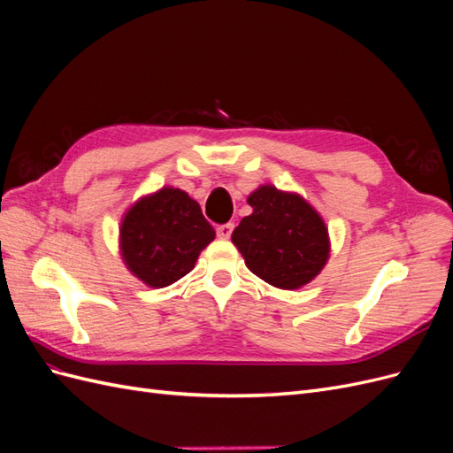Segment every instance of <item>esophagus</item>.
Returning a JSON list of instances; mask_svg holds the SVG:
<instances>
[{
	"label": "esophagus",
	"mask_w": 453,
	"mask_h": 453,
	"mask_svg": "<svg viewBox=\"0 0 453 453\" xmlns=\"http://www.w3.org/2000/svg\"><path fill=\"white\" fill-rule=\"evenodd\" d=\"M232 230H234V225H232V223L219 225V226H217V236L221 238V240H228L230 234H232Z\"/></svg>",
	"instance_id": "obj_1"
}]
</instances>
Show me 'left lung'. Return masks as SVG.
<instances>
[{
	"label": "left lung",
	"mask_w": 453,
	"mask_h": 453,
	"mask_svg": "<svg viewBox=\"0 0 453 453\" xmlns=\"http://www.w3.org/2000/svg\"><path fill=\"white\" fill-rule=\"evenodd\" d=\"M253 213L232 232L248 268L278 289H300L323 270L331 253L321 215L295 193L263 185L250 195Z\"/></svg>",
	"instance_id": "8db88e82"
}]
</instances>
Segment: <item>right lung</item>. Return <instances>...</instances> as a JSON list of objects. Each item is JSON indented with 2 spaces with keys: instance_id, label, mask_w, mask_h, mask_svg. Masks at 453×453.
Returning a JSON list of instances; mask_svg holds the SVG:
<instances>
[{
  "instance_id": "add662e5",
  "label": "right lung",
  "mask_w": 453,
  "mask_h": 453,
  "mask_svg": "<svg viewBox=\"0 0 453 453\" xmlns=\"http://www.w3.org/2000/svg\"><path fill=\"white\" fill-rule=\"evenodd\" d=\"M213 238L198 202L181 188L162 187L122 217L120 255L135 278L160 289L187 276Z\"/></svg>"
}]
</instances>
